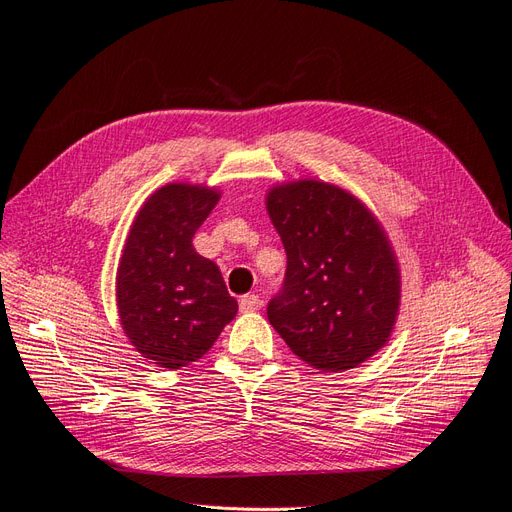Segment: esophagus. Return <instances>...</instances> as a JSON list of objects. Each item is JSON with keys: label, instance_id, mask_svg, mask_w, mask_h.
Segmentation results:
<instances>
[{"label": "esophagus", "instance_id": "1", "mask_svg": "<svg viewBox=\"0 0 512 512\" xmlns=\"http://www.w3.org/2000/svg\"><path fill=\"white\" fill-rule=\"evenodd\" d=\"M261 306V298L257 293H246V295H242V300H240V310L242 312H253V310H257Z\"/></svg>", "mask_w": 512, "mask_h": 512}]
</instances>
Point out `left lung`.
I'll list each match as a JSON object with an SVG mask.
<instances>
[{
    "mask_svg": "<svg viewBox=\"0 0 512 512\" xmlns=\"http://www.w3.org/2000/svg\"><path fill=\"white\" fill-rule=\"evenodd\" d=\"M268 212L283 240V287L268 321L312 368L364 364L391 336L400 270L389 240L357 197L319 180L274 187Z\"/></svg>",
    "mask_w": 512,
    "mask_h": 512,
    "instance_id": "1",
    "label": "left lung"
}]
</instances>
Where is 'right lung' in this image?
<instances>
[{
    "instance_id": "add662e5",
    "label": "right lung",
    "mask_w": 512,
    "mask_h": 512,
    "mask_svg": "<svg viewBox=\"0 0 512 512\" xmlns=\"http://www.w3.org/2000/svg\"><path fill=\"white\" fill-rule=\"evenodd\" d=\"M219 197L206 187L166 185L129 229L117 270L121 325L136 351L161 368L204 357L238 312L217 263L193 249Z\"/></svg>"
}]
</instances>
